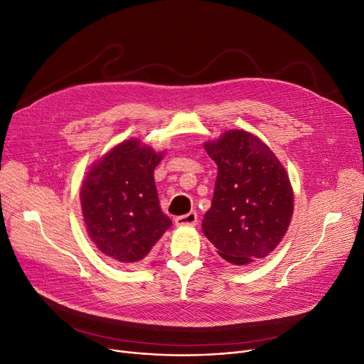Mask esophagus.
Here are the masks:
<instances>
[{
	"instance_id": "1",
	"label": "esophagus",
	"mask_w": 364,
	"mask_h": 364,
	"mask_svg": "<svg viewBox=\"0 0 364 364\" xmlns=\"http://www.w3.org/2000/svg\"><path fill=\"white\" fill-rule=\"evenodd\" d=\"M196 223H198V214L193 213V211L176 218L177 225H196Z\"/></svg>"
}]
</instances>
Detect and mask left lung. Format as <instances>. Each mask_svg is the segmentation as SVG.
<instances>
[{"mask_svg": "<svg viewBox=\"0 0 364 364\" xmlns=\"http://www.w3.org/2000/svg\"><path fill=\"white\" fill-rule=\"evenodd\" d=\"M203 147L218 166L203 235L221 258L235 265L270 255L294 214L288 172L269 146L243 129H228Z\"/></svg>", "mask_w": 364, "mask_h": 364, "instance_id": "obj_1", "label": "left lung"}]
</instances>
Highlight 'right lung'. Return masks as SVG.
<instances>
[{
    "label": "right lung",
    "instance_id": "right-lung-1",
    "mask_svg": "<svg viewBox=\"0 0 364 364\" xmlns=\"http://www.w3.org/2000/svg\"><path fill=\"white\" fill-rule=\"evenodd\" d=\"M164 158L129 139L95 161L82 180L81 208L90 239L121 265L147 257L172 225L159 205L153 171Z\"/></svg>",
    "mask_w": 364,
    "mask_h": 364
}]
</instances>
